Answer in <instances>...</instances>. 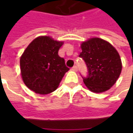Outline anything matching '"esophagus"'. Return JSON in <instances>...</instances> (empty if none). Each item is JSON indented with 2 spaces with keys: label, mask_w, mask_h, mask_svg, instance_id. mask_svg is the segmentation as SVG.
<instances>
[{
  "label": "esophagus",
  "mask_w": 133,
  "mask_h": 133,
  "mask_svg": "<svg viewBox=\"0 0 133 133\" xmlns=\"http://www.w3.org/2000/svg\"><path fill=\"white\" fill-rule=\"evenodd\" d=\"M72 69H73L74 71H78V67H77V66H75V65L74 66H73V67H72Z\"/></svg>",
  "instance_id": "esophagus-1"
}]
</instances>
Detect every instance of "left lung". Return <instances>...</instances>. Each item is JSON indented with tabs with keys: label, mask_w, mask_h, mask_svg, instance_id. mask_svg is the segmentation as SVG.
Listing matches in <instances>:
<instances>
[{
	"label": "left lung",
	"mask_w": 133,
	"mask_h": 133,
	"mask_svg": "<svg viewBox=\"0 0 133 133\" xmlns=\"http://www.w3.org/2000/svg\"><path fill=\"white\" fill-rule=\"evenodd\" d=\"M79 57L84 61L87 75L82 76L85 85L94 92H103L115 84L121 72L119 54L110 43L98 38L81 44Z\"/></svg>",
	"instance_id": "1"
}]
</instances>
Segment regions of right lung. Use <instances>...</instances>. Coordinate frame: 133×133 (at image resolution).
<instances>
[{"mask_svg":"<svg viewBox=\"0 0 133 133\" xmlns=\"http://www.w3.org/2000/svg\"><path fill=\"white\" fill-rule=\"evenodd\" d=\"M63 42L48 36L33 40L23 52L20 60L24 84L39 94H48L58 88L68 71L64 58L58 55Z\"/></svg>","mask_w":133,"mask_h":133,"instance_id":"add662e5","label":"right lung"}]
</instances>
